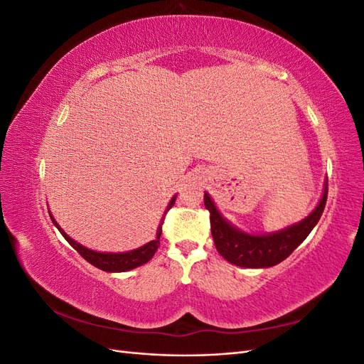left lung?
<instances>
[{
    "instance_id": "obj_1",
    "label": "left lung",
    "mask_w": 364,
    "mask_h": 364,
    "mask_svg": "<svg viewBox=\"0 0 364 364\" xmlns=\"http://www.w3.org/2000/svg\"><path fill=\"white\" fill-rule=\"evenodd\" d=\"M326 197L328 186H325L323 196L317 208L301 223L267 235H249L241 232L220 215L208 194H205L203 202L209 211L211 234L220 255L240 267L261 269L277 266L291 255V252L302 243L317 225L325 209Z\"/></svg>"
}]
</instances>
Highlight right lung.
Listing matches in <instances>:
<instances>
[{"label":"right lung","instance_id":"right-lung-1","mask_svg":"<svg viewBox=\"0 0 364 364\" xmlns=\"http://www.w3.org/2000/svg\"><path fill=\"white\" fill-rule=\"evenodd\" d=\"M174 199L176 197H173L167 211L168 209L174 205ZM167 214V213H165ZM165 214H164V218H165ZM162 218V220H164ZM53 220V223L56 225V228L59 229V232L65 237V240L68 241V243L80 253L82 258H85L87 262L92 264V266H95L97 269L100 270H105V272H127V270H132V269H136L139 266H142V264H146L147 261L151 259V257L155 255V252L158 250L159 247V237L162 234V223L158 229V235H156V240H151L150 243L144 245L139 249H135V250H130V252H123V253H102V252H94V250H90L83 247L82 245L75 243V241L73 238H70L67 234L63 232V229L56 223V220Z\"/></svg>","mask_w":364,"mask_h":364}]
</instances>
